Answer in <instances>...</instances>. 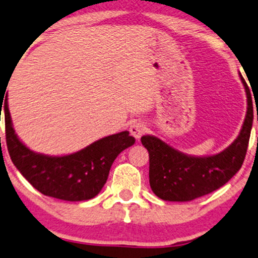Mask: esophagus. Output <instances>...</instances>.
<instances>
[{"instance_id":"esophagus-1","label":"esophagus","mask_w":258,"mask_h":258,"mask_svg":"<svg viewBox=\"0 0 258 258\" xmlns=\"http://www.w3.org/2000/svg\"><path fill=\"white\" fill-rule=\"evenodd\" d=\"M146 131V127L144 123L142 122H135L133 125H131L130 127V132H131V135L135 137L136 139H139L140 137L144 135Z\"/></svg>"}]
</instances>
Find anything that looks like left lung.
Here are the masks:
<instances>
[{"label": "left lung", "mask_w": 258, "mask_h": 258, "mask_svg": "<svg viewBox=\"0 0 258 258\" xmlns=\"http://www.w3.org/2000/svg\"><path fill=\"white\" fill-rule=\"evenodd\" d=\"M245 88L247 110L239 136L224 151L207 157L187 156L153 136H143L149 151V177L152 191L165 201H190L217 190L242 168L249 145L253 120L252 99ZM258 121V116H257Z\"/></svg>", "instance_id": "obj_1"}]
</instances>
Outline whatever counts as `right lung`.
Segmentation results:
<instances>
[{
  "mask_svg": "<svg viewBox=\"0 0 258 258\" xmlns=\"http://www.w3.org/2000/svg\"><path fill=\"white\" fill-rule=\"evenodd\" d=\"M5 103L3 104V102ZM6 142L12 162L37 190L65 201H84L96 197L105 185L114 159L136 139L127 131L97 140L81 151L53 157L31 151L15 135L6 96Z\"/></svg>",
  "mask_w": 258,
  "mask_h": 258,
  "instance_id": "add662e5",
  "label": "right lung"
}]
</instances>
